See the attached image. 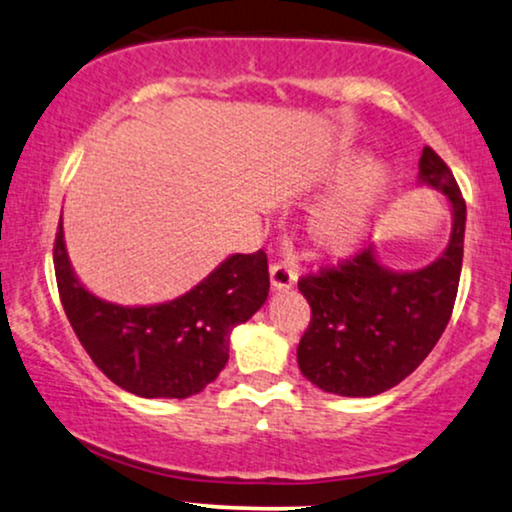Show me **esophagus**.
Masks as SVG:
<instances>
[{
  "mask_svg": "<svg viewBox=\"0 0 512 512\" xmlns=\"http://www.w3.org/2000/svg\"><path fill=\"white\" fill-rule=\"evenodd\" d=\"M269 281H272L274 291H288L298 281V269L293 262H276L269 269Z\"/></svg>",
  "mask_w": 512,
  "mask_h": 512,
  "instance_id": "1",
  "label": "esophagus"
}]
</instances>
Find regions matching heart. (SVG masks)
<instances>
[{"label": "heart", "mask_w": 512, "mask_h": 512, "mask_svg": "<svg viewBox=\"0 0 512 512\" xmlns=\"http://www.w3.org/2000/svg\"><path fill=\"white\" fill-rule=\"evenodd\" d=\"M338 183L334 195L307 219V236L312 245L329 257L353 252L372 229L391 190V169L384 162H367L362 155H346L329 169Z\"/></svg>", "instance_id": "1"}]
</instances>
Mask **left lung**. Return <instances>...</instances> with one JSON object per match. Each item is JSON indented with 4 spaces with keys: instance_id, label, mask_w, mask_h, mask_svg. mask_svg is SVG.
<instances>
[{
    "instance_id": "obj_1",
    "label": "left lung",
    "mask_w": 512,
    "mask_h": 512,
    "mask_svg": "<svg viewBox=\"0 0 512 512\" xmlns=\"http://www.w3.org/2000/svg\"><path fill=\"white\" fill-rule=\"evenodd\" d=\"M417 183L446 195L448 245L420 269L386 267L374 245L338 269L300 279L312 319L298 346V367L317 389L369 398L393 389L432 353L451 319L465 243V200L432 147H424Z\"/></svg>"
}]
</instances>
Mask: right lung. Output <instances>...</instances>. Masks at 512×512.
Instances as JSON below:
<instances>
[{
	"label": "right lung",
	"instance_id": "right-lung-1",
	"mask_svg": "<svg viewBox=\"0 0 512 512\" xmlns=\"http://www.w3.org/2000/svg\"><path fill=\"white\" fill-rule=\"evenodd\" d=\"M54 269L61 305L97 367L140 398H190L229 362L231 331L248 322L269 295L267 255H229L174 300L119 305L78 279L59 221Z\"/></svg>",
	"mask_w": 512,
	"mask_h": 512
}]
</instances>
